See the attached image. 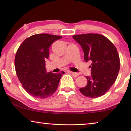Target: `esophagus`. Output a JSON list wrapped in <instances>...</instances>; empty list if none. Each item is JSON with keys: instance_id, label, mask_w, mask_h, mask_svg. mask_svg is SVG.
<instances>
[{"instance_id": "esophagus-1", "label": "esophagus", "mask_w": 131, "mask_h": 131, "mask_svg": "<svg viewBox=\"0 0 131 131\" xmlns=\"http://www.w3.org/2000/svg\"><path fill=\"white\" fill-rule=\"evenodd\" d=\"M67 72H70V73H72V74L73 76L74 77H77V76H79V74L78 73L73 72H72V71H70V70H68Z\"/></svg>"}]
</instances>
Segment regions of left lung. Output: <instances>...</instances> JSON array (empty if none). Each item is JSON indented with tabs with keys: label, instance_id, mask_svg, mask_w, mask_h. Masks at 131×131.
Segmentation results:
<instances>
[{
	"label": "left lung",
	"instance_id": "8db88e82",
	"mask_svg": "<svg viewBox=\"0 0 131 131\" xmlns=\"http://www.w3.org/2000/svg\"><path fill=\"white\" fill-rule=\"evenodd\" d=\"M84 52V60L91 61V77L86 76L87 84L80 88L86 97L95 98L107 92L118 76L120 61L116 47L110 40L97 34L73 36Z\"/></svg>",
	"mask_w": 131,
	"mask_h": 131
}]
</instances>
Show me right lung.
I'll use <instances>...</instances> for the list:
<instances>
[{
	"label": "right lung",
	"instance_id": "add662e5",
	"mask_svg": "<svg viewBox=\"0 0 131 131\" xmlns=\"http://www.w3.org/2000/svg\"><path fill=\"white\" fill-rule=\"evenodd\" d=\"M61 37L47 34L34 35L26 39L17 50L15 71L24 90L31 96L44 99L56 91L65 72L47 73L45 60L49 57L51 44Z\"/></svg>",
	"mask_w": 131,
	"mask_h": 131
}]
</instances>
